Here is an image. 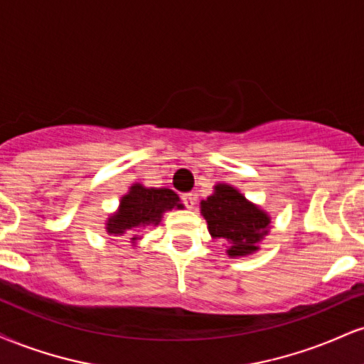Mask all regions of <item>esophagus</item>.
I'll return each instance as SVG.
<instances>
[{
  "label": "esophagus",
  "instance_id": "34e87169",
  "mask_svg": "<svg viewBox=\"0 0 364 364\" xmlns=\"http://www.w3.org/2000/svg\"><path fill=\"white\" fill-rule=\"evenodd\" d=\"M181 202L185 203L186 208H193L195 202H196V195H195V193H185V195H181Z\"/></svg>",
  "mask_w": 364,
  "mask_h": 364
}]
</instances>
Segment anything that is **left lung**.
Masks as SVG:
<instances>
[{
    "instance_id": "1",
    "label": "left lung",
    "mask_w": 364,
    "mask_h": 364,
    "mask_svg": "<svg viewBox=\"0 0 364 364\" xmlns=\"http://www.w3.org/2000/svg\"><path fill=\"white\" fill-rule=\"evenodd\" d=\"M200 210L205 217L210 236L228 241V255L231 258L258 252L260 241L269 235V214L225 183L214 186V193L200 202Z\"/></svg>"
}]
</instances>
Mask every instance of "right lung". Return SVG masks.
<instances>
[{"label": "right lung", "instance_id": "add662e5", "mask_svg": "<svg viewBox=\"0 0 364 364\" xmlns=\"http://www.w3.org/2000/svg\"><path fill=\"white\" fill-rule=\"evenodd\" d=\"M173 208H183L179 196L169 188H145L140 183L129 188L124 196H121L119 208L109 215L106 223V231L109 235L123 236L128 231L157 225L161 223L162 214ZM136 235L132 241H136Z\"/></svg>", "mask_w": 364, "mask_h": 364}]
</instances>
